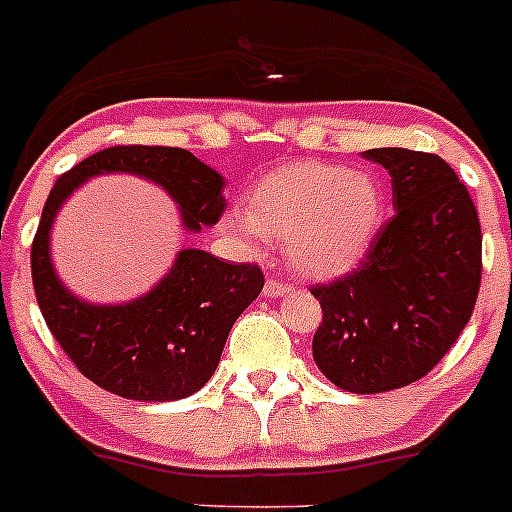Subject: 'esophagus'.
I'll return each instance as SVG.
<instances>
[{
	"instance_id": "esophagus-1",
	"label": "esophagus",
	"mask_w": 512,
	"mask_h": 512,
	"mask_svg": "<svg viewBox=\"0 0 512 512\" xmlns=\"http://www.w3.org/2000/svg\"><path fill=\"white\" fill-rule=\"evenodd\" d=\"M290 290H293V288H290L288 283H283V280L270 278L265 283V295H267V298H280V295H288Z\"/></svg>"
}]
</instances>
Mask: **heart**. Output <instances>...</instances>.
<instances>
[{
    "instance_id": "heart-1",
    "label": "heart",
    "mask_w": 512,
    "mask_h": 512,
    "mask_svg": "<svg viewBox=\"0 0 512 512\" xmlns=\"http://www.w3.org/2000/svg\"><path fill=\"white\" fill-rule=\"evenodd\" d=\"M247 214L229 217L227 224L285 240L295 270L333 278L351 270L371 247L384 219V194L366 171L300 161L257 181Z\"/></svg>"
}]
</instances>
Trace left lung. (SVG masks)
I'll return each instance as SVG.
<instances>
[{
    "label": "left lung",
    "mask_w": 512,
    "mask_h": 512,
    "mask_svg": "<svg viewBox=\"0 0 512 512\" xmlns=\"http://www.w3.org/2000/svg\"><path fill=\"white\" fill-rule=\"evenodd\" d=\"M364 156L389 171L396 212L356 270L310 288L323 308L313 358L341 389L381 394L427 376L465 331L480 293L482 232L470 191L437 154Z\"/></svg>",
    "instance_id": "1"
}]
</instances>
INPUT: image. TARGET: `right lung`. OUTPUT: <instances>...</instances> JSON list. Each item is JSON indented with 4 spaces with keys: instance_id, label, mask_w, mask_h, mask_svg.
I'll list each match as a JSON object with an SVG mask.
<instances>
[{
    "instance_id": "1",
    "label": "right lung",
    "mask_w": 512,
    "mask_h": 512,
    "mask_svg": "<svg viewBox=\"0 0 512 512\" xmlns=\"http://www.w3.org/2000/svg\"><path fill=\"white\" fill-rule=\"evenodd\" d=\"M111 171L143 176L169 191L191 232L217 224L224 179L171 146H111L60 176L32 240V285L47 328L100 389L136 401H174L212 379L234 321L260 295L265 275L252 262H224L204 250H181L151 293L123 305H93L57 280L50 262V227L62 202L85 179Z\"/></svg>"
}]
</instances>
